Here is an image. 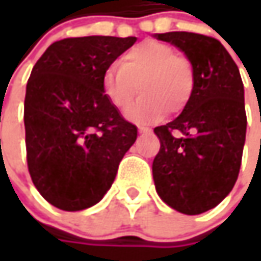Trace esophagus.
<instances>
[{
	"label": "esophagus",
	"mask_w": 261,
	"mask_h": 261,
	"mask_svg": "<svg viewBox=\"0 0 261 261\" xmlns=\"http://www.w3.org/2000/svg\"><path fill=\"white\" fill-rule=\"evenodd\" d=\"M138 132H139V134H149L151 129H149V127H145V126H139V127H138Z\"/></svg>",
	"instance_id": "esophagus-1"
}]
</instances>
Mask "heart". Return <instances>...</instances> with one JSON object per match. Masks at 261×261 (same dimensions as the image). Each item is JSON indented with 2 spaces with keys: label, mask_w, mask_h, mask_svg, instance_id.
<instances>
[{
  "label": "heart",
  "mask_w": 261,
  "mask_h": 261,
  "mask_svg": "<svg viewBox=\"0 0 261 261\" xmlns=\"http://www.w3.org/2000/svg\"><path fill=\"white\" fill-rule=\"evenodd\" d=\"M101 86L109 103L120 112L132 101L138 87L141 97L125 116L136 123L155 122L166 112L174 115L187 106L195 88V71L173 46L146 40L129 49L119 65L106 69Z\"/></svg>",
  "instance_id": "heart-1"
}]
</instances>
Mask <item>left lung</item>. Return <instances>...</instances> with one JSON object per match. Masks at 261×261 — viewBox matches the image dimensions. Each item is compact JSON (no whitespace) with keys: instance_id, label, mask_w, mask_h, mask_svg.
I'll return each instance as SVG.
<instances>
[{"instance_id":"left-lung-1","label":"left lung","mask_w":261,"mask_h":261,"mask_svg":"<svg viewBox=\"0 0 261 261\" xmlns=\"http://www.w3.org/2000/svg\"><path fill=\"white\" fill-rule=\"evenodd\" d=\"M158 40L178 47L195 71V88L181 115L154 129L152 163L158 196L186 215L219 205L236 185L246 142L244 86L234 59L209 36L170 32Z\"/></svg>"}]
</instances>
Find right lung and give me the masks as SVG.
Wrapping results in <instances>:
<instances>
[{"mask_svg":"<svg viewBox=\"0 0 261 261\" xmlns=\"http://www.w3.org/2000/svg\"><path fill=\"white\" fill-rule=\"evenodd\" d=\"M136 37L55 42L32 69L24 98L27 166L50 205L75 212L98 203L138 136L106 98L105 71Z\"/></svg>","mask_w":261,"mask_h":261,"instance_id":"right-lung-1","label":"right lung"}]
</instances>
